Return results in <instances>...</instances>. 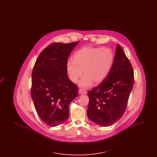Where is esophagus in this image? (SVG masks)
<instances>
[{
    "label": "esophagus",
    "instance_id": "obj_1",
    "mask_svg": "<svg viewBox=\"0 0 157 157\" xmlns=\"http://www.w3.org/2000/svg\"><path fill=\"white\" fill-rule=\"evenodd\" d=\"M86 90H83V89H79V93L80 94H86Z\"/></svg>",
    "mask_w": 157,
    "mask_h": 157
}]
</instances>
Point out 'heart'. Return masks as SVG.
<instances>
[{"mask_svg": "<svg viewBox=\"0 0 157 157\" xmlns=\"http://www.w3.org/2000/svg\"><path fill=\"white\" fill-rule=\"evenodd\" d=\"M113 59V53L109 48H82L75 52L74 59L69 58L67 61L68 78L71 82L76 83L83 73L85 75L79 82L82 88L90 87L94 81L100 83L108 75Z\"/></svg>", "mask_w": 157, "mask_h": 157, "instance_id": "1", "label": "heart"}]
</instances>
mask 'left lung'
Wrapping results in <instances>:
<instances>
[{
	"label": "left lung",
	"mask_w": 157,
	"mask_h": 157,
	"mask_svg": "<svg viewBox=\"0 0 157 157\" xmlns=\"http://www.w3.org/2000/svg\"><path fill=\"white\" fill-rule=\"evenodd\" d=\"M134 83V72L121 46L117 44L111 69L104 80L88 91V118L108 127L122 117Z\"/></svg>",
	"instance_id": "8db88e82"
}]
</instances>
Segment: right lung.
Masks as SVG:
<instances>
[{
    "label": "right lung",
    "mask_w": 157,
    "mask_h": 157,
    "mask_svg": "<svg viewBox=\"0 0 157 157\" xmlns=\"http://www.w3.org/2000/svg\"><path fill=\"white\" fill-rule=\"evenodd\" d=\"M79 42L53 43L39 55L32 73L31 97L40 119L50 127L63 123L78 87L67 75L66 63Z\"/></svg>",
    "instance_id": "right-lung-1"
}]
</instances>
